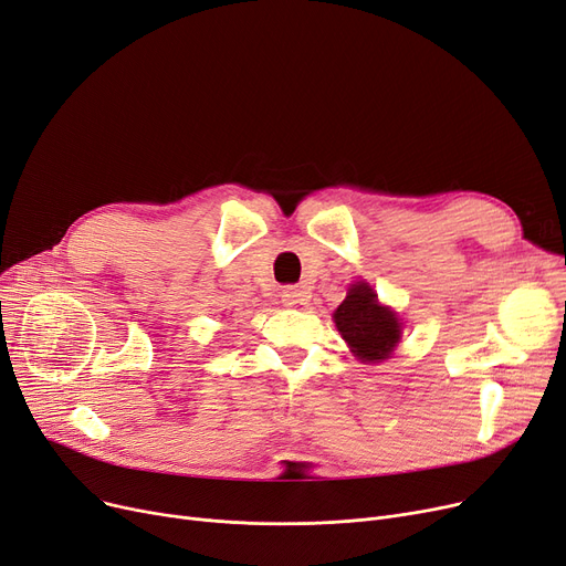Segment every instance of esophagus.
Segmentation results:
<instances>
[{"label": "esophagus", "mask_w": 566, "mask_h": 566, "mask_svg": "<svg viewBox=\"0 0 566 566\" xmlns=\"http://www.w3.org/2000/svg\"><path fill=\"white\" fill-rule=\"evenodd\" d=\"M281 297H283V304H285V306H297V304H304V302H306V292H304L302 287H297V285H287V287L281 292Z\"/></svg>", "instance_id": "1"}]
</instances>
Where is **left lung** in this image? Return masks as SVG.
Listing matches in <instances>:
<instances>
[{
  "mask_svg": "<svg viewBox=\"0 0 566 566\" xmlns=\"http://www.w3.org/2000/svg\"><path fill=\"white\" fill-rule=\"evenodd\" d=\"M334 322L349 345V353L364 364L389 359L400 340V317L389 306H382L378 294L364 281L349 285L347 297L334 311Z\"/></svg>",
  "mask_w": 566,
  "mask_h": 566,
  "instance_id": "8db88e82",
  "label": "left lung"
}]
</instances>
